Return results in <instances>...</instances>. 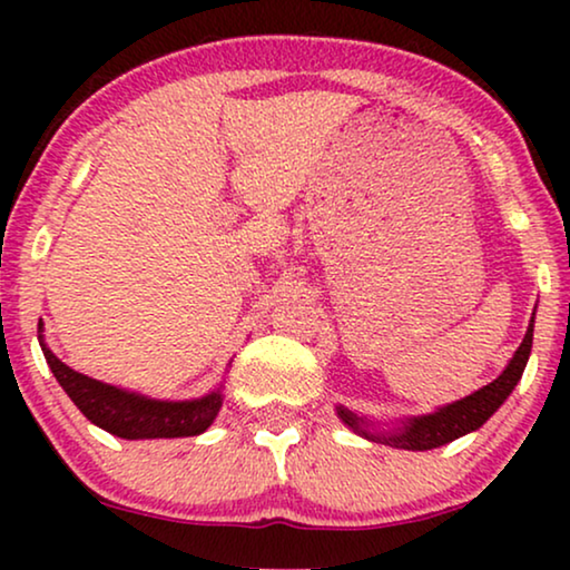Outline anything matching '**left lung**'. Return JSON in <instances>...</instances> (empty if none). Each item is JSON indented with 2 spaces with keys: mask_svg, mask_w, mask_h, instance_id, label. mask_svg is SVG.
I'll list each match as a JSON object with an SVG mask.
<instances>
[{
  "mask_svg": "<svg viewBox=\"0 0 570 570\" xmlns=\"http://www.w3.org/2000/svg\"><path fill=\"white\" fill-rule=\"evenodd\" d=\"M532 337H534V314L529 318L527 334L509 365L501 371V376L490 381L488 386L478 389L464 400H456L443 407H435L433 412L415 417H402L392 425H376L373 420L357 415V412L347 410L345 404H337V417L345 423L350 431L363 435L365 441L384 443V446L407 449V451H428L446 446V443L462 439V435L478 431L495 415L498 407L509 400L513 389H517L521 373L527 368L529 353H532Z\"/></svg>",
  "mask_w": 570,
  "mask_h": 570,
  "instance_id": "left-lung-1",
  "label": "left lung"
}]
</instances>
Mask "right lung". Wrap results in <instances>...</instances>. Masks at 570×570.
Returning <instances> with one entry per match:
<instances>
[{
    "mask_svg": "<svg viewBox=\"0 0 570 570\" xmlns=\"http://www.w3.org/2000/svg\"><path fill=\"white\" fill-rule=\"evenodd\" d=\"M38 342L59 386L65 389L77 410L92 425L104 428L111 435L127 441L145 439H186V435L205 433L215 423L223 407V384L197 400H155V396L129 392V389L104 384V381L85 376L69 368L51 353L43 340V322H38Z\"/></svg>",
    "mask_w": 570,
    "mask_h": 570,
    "instance_id": "add662e5",
    "label": "right lung"
}]
</instances>
